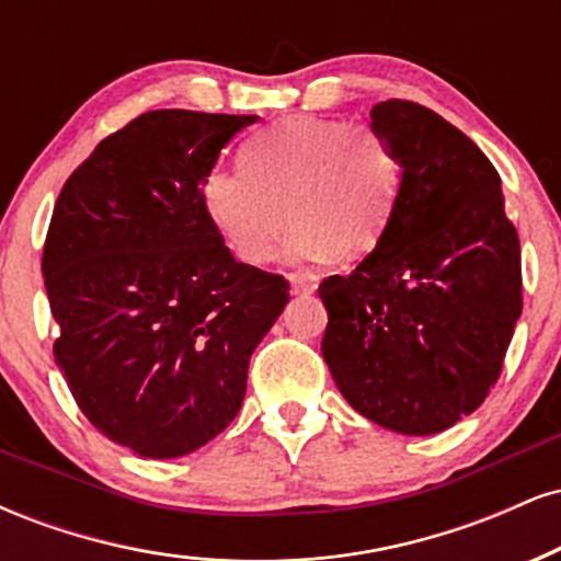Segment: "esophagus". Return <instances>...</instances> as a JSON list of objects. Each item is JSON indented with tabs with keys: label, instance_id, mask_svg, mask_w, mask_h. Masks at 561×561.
<instances>
[{
	"label": "esophagus",
	"instance_id": "esophagus-1",
	"mask_svg": "<svg viewBox=\"0 0 561 561\" xmlns=\"http://www.w3.org/2000/svg\"><path fill=\"white\" fill-rule=\"evenodd\" d=\"M289 287H293L295 295H306L317 289V279L308 274H289Z\"/></svg>",
	"mask_w": 561,
	"mask_h": 561
}]
</instances>
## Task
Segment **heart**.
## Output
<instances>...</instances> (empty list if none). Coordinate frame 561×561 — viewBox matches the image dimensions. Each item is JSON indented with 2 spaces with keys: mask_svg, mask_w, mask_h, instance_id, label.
Returning <instances> with one entry per match:
<instances>
[{
  "mask_svg": "<svg viewBox=\"0 0 561 561\" xmlns=\"http://www.w3.org/2000/svg\"><path fill=\"white\" fill-rule=\"evenodd\" d=\"M244 169L214 165L199 205L244 263L324 261L375 248L401 190V160L375 126L293 115L242 147Z\"/></svg>",
  "mask_w": 561,
  "mask_h": 561,
  "instance_id": "b5f03b06",
  "label": "heart"
}]
</instances>
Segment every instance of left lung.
<instances>
[{
  "label": "left lung",
  "mask_w": 561,
  "mask_h": 561,
  "mask_svg": "<svg viewBox=\"0 0 561 561\" xmlns=\"http://www.w3.org/2000/svg\"><path fill=\"white\" fill-rule=\"evenodd\" d=\"M401 160V190L377 248L319 285L321 353L358 414L435 435L485 401L523 313L517 229L501 176L467 134L409 100L371 107Z\"/></svg>",
  "instance_id": "8db88e82"
}]
</instances>
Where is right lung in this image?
<instances>
[{"instance_id":"1","label":"right lung","mask_w":561,"mask_h":561,"mask_svg":"<svg viewBox=\"0 0 561 561\" xmlns=\"http://www.w3.org/2000/svg\"><path fill=\"white\" fill-rule=\"evenodd\" d=\"M255 115L141 113L68 176L42 274L55 364L89 422L147 459L229 427L248 364L285 311V276L234 261L199 184Z\"/></svg>"}]
</instances>
